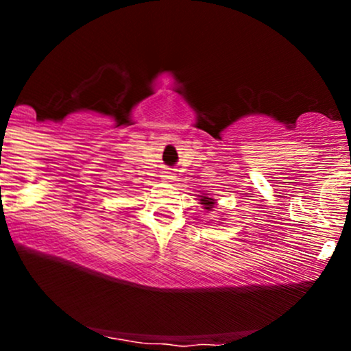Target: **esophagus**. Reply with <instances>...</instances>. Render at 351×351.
Here are the masks:
<instances>
[{
  "instance_id": "1",
  "label": "esophagus",
  "mask_w": 351,
  "mask_h": 351,
  "mask_svg": "<svg viewBox=\"0 0 351 351\" xmlns=\"http://www.w3.org/2000/svg\"><path fill=\"white\" fill-rule=\"evenodd\" d=\"M162 178L165 181H173V180L176 178V176H175V173H173L171 170H165V171H162Z\"/></svg>"
}]
</instances>
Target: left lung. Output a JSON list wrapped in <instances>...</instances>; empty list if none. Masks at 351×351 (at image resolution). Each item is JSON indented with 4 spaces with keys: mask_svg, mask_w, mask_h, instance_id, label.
<instances>
[{
    "mask_svg": "<svg viewBox=\"0 0 351 351\" xmlns=\"http://www.w3.org/2000/svg\"><path fill=\"white\" fill-rule=\"evenodd\" d=\"M201 204H204V209H208V211H211V208L215 206V199L213 198H208V196H201Z\"/></svg>",
    "mask_w": 351,
    "mask_h": 351,
    "instance_id": "1",
    "label": "left lung"
}]
</instances>
